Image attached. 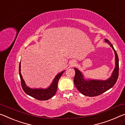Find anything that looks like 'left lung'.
I'll list each match as a JSON object with an SVG mask.
<instances>
[{
	"label": "left lung",
	"instance_id": "left-lung-1",
	"mask_svg": "<svg viewBox=\"0 0 125 125\" xmlns=\"http://www.w3.org/2000/svg\"><path fill=\"white\" fill-rule=\"evenodd\" d=\"M104 40L106 42H108L115 52L116 60L115 68L112 73L111 77L107 80L86 81L84 80L83 75L80 71L75 68V76L74 78V85L77 90L84 96L94 97L104 94V92L110 90L114 86L118 79V72H119V63H118L119 61H118L117 54L112 44H111L108 39H105Z\"/></svg>",
	"mask_w": 125,
	"mask_h": 125
}]
</instances>
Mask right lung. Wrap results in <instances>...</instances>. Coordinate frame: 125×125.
I'll use <instances>...</instances> for the list:
<instances>
[{"instance_id":"add662e5","label":"right lung","mask_w":125,"mask_h":125,"mask_svg":"<svg viewBox=\"0 0 125 125\" xmlns=\"http://www.w3.org/2000/svg\"><path fill=\"white\" fill-rule=\"evenodd\" d=\"M19 76L21 78V85L23 91L27 94L39 101H45L52 98L55 94L58 86V82L64 71L57 74L53 80L52 84L47 89H31L29 88L25 84L24 81L21 73V62L19 63Z\"/></svg>"}]
</instances>
